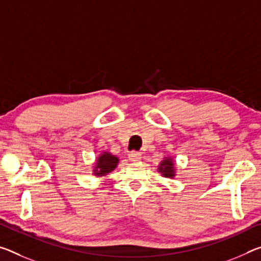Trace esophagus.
Segmentation results:
<instances>
[{
	"label": "esophagus",
	"mask_w": 261,
	"mask_h": 261,
	"mask_svg": "<svg viewBox=\"0 0 261 261\" xmlns=\"http://www.w3.org/2000/svg\"><path fill=\"white\" fill-rule=\"evenodd\" d=\"M129 159H130L131 161H139L140 159H142V153H140V152H136V151L130 152V153H129Z\"/></svg>",
	"instance_id": "obj_1"
}]
</instances>
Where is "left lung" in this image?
<instances>
[{"instance_id":"obj_1","label":"left lung","mask_w":261,"mask_h":261,"mask_svg":"<svg viewBox=\"0 0 261 261\" xmlns=\"http://www.w3.org/2000/svg\"><path fill=\"white\" fill-rule=\"evenodd\" d=\"M158 172L161 173V175L165 177H171L172 179V177L175 176V165L171 156H166V158H164V160L161 161L159 165Z\"/></svg>"}]
</instances>
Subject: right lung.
Wrapping results in <instances>:
<instances>
[{
	"mask_svg": "<svg viewBox=\"0 0 261 261\" xmlns=\"http://www.w3.org/2000/svg\"><path fill=\"white\" fill-rule=\"evenodd\" d=\"M119 159L109 152H103L102 154L96 159L95 167L93 169L94 175L96 176H105L108 173L113 172L117 167Z\"/></svg>",
	"mask_w": 261,
	"mask_h": 261,
	"instance_id": "right-lung-1",
	"label": "right lung"
}]
</instances>
